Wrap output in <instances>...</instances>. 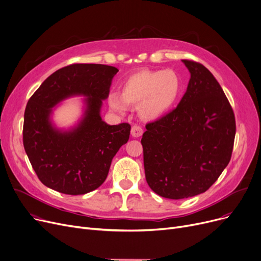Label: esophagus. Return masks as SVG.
<instances>
[{
    "label": "esophagus",
    "instance_id": "obj_1",
    "mask_svg": "<svg viewBox=\"0 0 261 261\" xmlns=\"http://www.w3.org/2000/svg\"><path fill=\"white\" fill-rule=\"evenodd\" d=\"M143 134V128L138 126V124H134L131 129V135L134 138H140L141 135Z\"/></svg>",
    "mask_w": 261,
    "mask_h": 261
}]
</instances>
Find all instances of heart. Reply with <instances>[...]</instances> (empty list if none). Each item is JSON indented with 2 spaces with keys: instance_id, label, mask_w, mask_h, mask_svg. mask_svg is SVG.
<instances>
[{
  "instance_id": "heart-1",
  "label": "heart",
  "mask_w": 261,
  "mask_h": 261,
  "mask_svg": "<svg viewBox=\"0 0 261 261\" xmlns=\"http://www.w3.org/2000/svg\"><path fill=\"white\" fill-rule=\"evenodd\" d=\"M180 88V79L173 70H140L124 79L121 94H109L108 103L119 114L138 107L143 118L156 119L174 106Z\"/></svg>"
}]
</instances>
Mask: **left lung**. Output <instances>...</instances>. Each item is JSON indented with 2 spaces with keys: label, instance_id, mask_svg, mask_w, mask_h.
Instances as JSON below:
<instances>
[{
  "label": "left lung",
  "instance_id": "8db88e82",
  "mask_svg": "<svg viewBox=\"0 0 261 261\" xmlns=\"http://www.w3.org/2000/svg\"><path fill=\"white\" fill-rule=\"evenodd\" d=\"M191 73L176 109L146 124L142 138L146 181L165 198L206 192L228 165L236 135L232 108L213 74L182 60Z\"/></svg>",
  "mask_w": 261,
  "mask_h": 261
}]
</instances>
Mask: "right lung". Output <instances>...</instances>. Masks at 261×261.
<instances>
[{"mask_svg": "<svg viewBox=\"0 0 261 261\" xmlns=\"http://www.w3.org/2000/svg\"><path fill=\"white\" fill-rule=\"evenodd\" d=\"M113 66L72 64L43 81L30 98L24 112L23 146L41 182L60 193L82 195L105 182L113 158L129 140L127 122L110 126L100 116L102 100L110 93ZM86 95L85 117L72 130L55 129L51 108L62 99Z\"/></svg>", "mask_w": 261, "mask_h": 261, "instance_id": "right-lung-1", "label": "right lung"}]
</instances>
